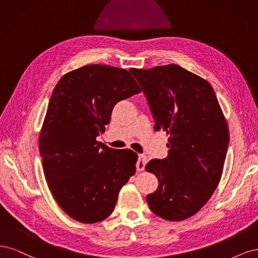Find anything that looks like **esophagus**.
Masks as SVG:
<instances>
[{
	"instance_id": "1",
	"label": "esophagus",
	"mask_w": 258,
	"mask_h": 258,
	"mask_svg": "<svg viewBox=\"0 0 258 258\" xmlns=\"http://www.w3.org/2000/svg\"><path fill=\"white\" fill-rule=\"evenodd\" d=\"M148 160H147V156L145 154H139L138 156V161L136 163V169L138 171H143L145 170L146 167V164H147Z\"/></svg>"
}]
</instances>
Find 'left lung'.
Returning <instances> with one entry per match:
<instances>
[{
	"mask_svg": "<svg viewBox=\"0 0 258 258\" xmlns=\"http://www.w3.org/2000/svg\"><path fill=\"white\" fill-rule=\"evenodd\" d=\"M155 121L169 136L168 156L146 170L159 179L147 203L157 217L183 221L206 205L217 188L229 144L228 126L207 80L177 64L131 69Z\"/></svg>",
	"mask_w": 258,
	"mask_h": 258,
	"instance_id": "8db88e82",
	"label": "left lung"
}]
</instances>
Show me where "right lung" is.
I'll return each mask as SVG.
<instances>
[{
	"label": "right lung",
	"mask_w": 258,
	"mask_h": 258,
	"mask_svg": "<svg viewBox=\"0 0 258 258\" xmlns=\"http://www.w3.org/2000/svg\"><path fill=\"white\" fill-rule=\"evenodd\" d=\"M131 74L91 64L57 82L39 135V152L49 188L74 220L92 224L112 213L121 187L135 174L137 154L97 141L114 105L140 93Z\"/></svg>",
	"instance_id": "right-lung-1"
}]
</instances>
